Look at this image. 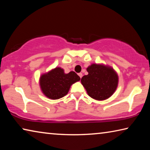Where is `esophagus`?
Instances as JSON below:
<instances>
[{"mask_svg":"<svg viewBox=\"0 0 150 150\" xmlns=\"http://www.w3.org/2000/svg\"><path fill=\"white\" fill-rule=\"evenodd\" d=\"M78 75L79 76V77L81 79V77H82V76H83V74L81 73H78Z\"/></svg>","mask_w":150,"mask_h":150,"instance_id":"obj_1","label":"esophagus"}]
</instances>
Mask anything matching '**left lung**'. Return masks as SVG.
<instances>
[{"label":"left lung","instance_id":"8db88e82","mask_svg":"<svg viewBox=\"0 0 150 150\" xmlns=\"http://www.w3.org/2000/svg\"><path fill=\"white\" fill-rule=\"evenodd\" d=\"M88 74L81 78V83L91 98L103 100L115 93L118 77L112 68L103 65L92 64L87 69Z\"/></svg>","mask_w":150,"mask_h":150}]
</instances>
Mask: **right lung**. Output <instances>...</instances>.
<instances>
[{"instance_id": "right-lung-1", "label": "right lung", "mask_w": 150, "mask_h": 150, "mask_svg": "<svg viewBox=\"0 0 150 150\" xmlns=\"http://www.w3.org/2000/svg\"><path fill=\"white\" fill-rule=\"evenodd\" d=\"M80 79L74 71L65 74L62 68L56 67L42 75L40 84L43 93L51 99L55 100L67 95L71 85Z\"/></svg>"}]
</instances>
